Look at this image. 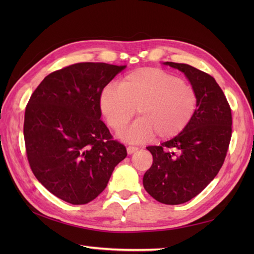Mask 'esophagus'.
<instances>
[{"label": "esophagus", "instance_id": "1", "mask_svg": "<svg viewBox=\"0 0 254 254\" xmlns=\"http://www.w3.org/2000/svg\"><path fill=\"white\" fill-rule=\"evenodd\" d=\"M137 149H138L137 146H127V152L128 155H131V154H133V153H135Z\"/></svg>", "mask_w": 254, "mask_h": 254}]
</instances>
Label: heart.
Listing matches in <instances>:
<instances>
[{"instance_id": "obj_1", "label": "heart", "mask_w": 254, "mask_h": 254, "mask_svg": "<svg viewBox=\"0 0 254 254\" xmlns=\"http://www.w3.org/2000/svg\"><path fill=\"white\" fill-rule=\"evenodd\" d=\"M120 87L107 86L99 105L107 123L120 132L134 117H141L120 133L128 142L156 137L168 139L186 130L195 116L198 96L191 84L161 68L143 67L130 72Z\"/></svg>"}]
</instances>
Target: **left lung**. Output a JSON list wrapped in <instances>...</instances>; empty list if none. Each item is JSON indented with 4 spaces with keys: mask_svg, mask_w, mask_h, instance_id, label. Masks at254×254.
Here are the masks:
<instances>
[{
    "mask_svg": "<svg viewBox=\"0 0 254 254\" xmlns=\"http://www.w3.org/2000/svg\"><path fill=\"white\" fill-rule=\"evenodd\" d=\"M164 64L185 73L198 96L191 123L179 135L146 147L153 165L143 186L156 201L178 205L201 193L222 168L231 138V109L214 77L189 64Z\"/></svg>",
    "mask_w": 254,
    "mask_h": 254,
    "instance_id": "1",
    "label": "left lung"
}]
</instances>
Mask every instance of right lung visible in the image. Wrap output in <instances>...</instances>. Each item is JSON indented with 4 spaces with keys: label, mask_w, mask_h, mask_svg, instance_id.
<instances>
[{
    "label": "right lung",
    "mask_w": 254,
    "mask_h": 254,
    "mask_svg": "<svg viewBox=\"0 0 254 254\" xmlns=\"http://www.w3.org/2000/svg\"><path fill=\"white\" fill-rule=\"evenodd\" d=\"M126 65L84 62L52 72L26 106L24 138L35 177L74 205L105 190L127 148L100 120L102 89Z\"/></svg>",
    "instance_id": "obj_1"
}]
</instances>
